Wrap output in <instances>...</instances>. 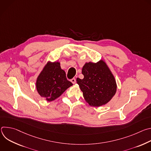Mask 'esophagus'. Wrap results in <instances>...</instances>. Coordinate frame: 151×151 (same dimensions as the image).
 Masks as SVG:
<instances>
[{
    "label": "esophagus",
    "mask_w": 151,
    "mask_h": 151,
    "mask_svg": "<svg viewBox=\"0 0 151 151\" xmlns=\"http://www.w3.org/2000/svg\"><path fill=\"white\" fill-rule=\"evenodd\" d=\"M70 81L73 83H76V79L75 78H72V79H70Z\"/></svg>",
    "instance_id": "1"
}]
</instances>
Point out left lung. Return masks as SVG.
<instances>
[{
    "mask_svg": "<svg viewBox=\"0 0 151 151\" xmlns=\"http://www.w3.org/2000/svg\"><path fill=\"white\" fill-rule=\"evenodd\" d=\"M82 79H76L83 96L91 106L98 107L108 103L116 91L114 76L106 64L101 60L97 63H85L82 68Z\"/></svg>",
    "mask_w": 151,
    "mask_h": 151,
    "instance_id": "left-lung-1",
    "label": "left lung"
}]
</instances>
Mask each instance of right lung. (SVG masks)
I'll use <instances>...</instances> for the list:
<instances>
[{
    "instance_id": "1",
    "label": "right lung",
    "mask_w": 151,
    "mask_h": 151,
    "mask_svg": "<svg viewBox=\"0 0 151 151\" xmlns=\"http://www.w3.org/2000/svg\"><path fill=\"white\" fill-rule=\"evenodd\" d=\"M72 85L67 79L66 73L61 69L58 62L48 63L36 81L38 93L48 101L59 97Z\"/></svg>"
}]
</instances>
